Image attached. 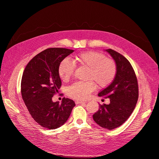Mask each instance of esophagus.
<instances>
[{
    "instance_id": "esophagus-1",
    "label": "esophagus",
    "mask_w": 159,
    "mask_h": 159,
    "mask_svg": "<svg viewBox=\"0 0 159 159\" xmlns=\"http://www.w3.org/2000/svg\"><path fill=\"white\" fill-rule=\"evenodd\" d=\"M75 103L76 104H84V103H86V102H82V101H79V100H76V102H75Z\"/></svg>"
}]
</instances>
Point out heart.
Instances as JSON below:
<instances>
[{
  "label": "heart",
  "instance_id": "obj_1",
  "mask_svg": "<svg viewBox=\"0 0 159 159\" xmlns=\"http://www.w3.org/2000/svg\"><path fill=\"white\" fill-rule=\"evenodd\" d=\"M75 65L88 69L87 82H76L67 89L69 97L78 100H85L95 89V84L99 88L108 87L114 79L117 67L115 61L107 58L104 54L93 51H87L76 55L73 57ZM75 66L68 59H64L58 67V74L64 81L71 78Z\"/></svg>",
  "mask_w": 159,
  "mask_h": 159
}]
</instances>
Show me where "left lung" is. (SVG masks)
<instances>
[{
  "label": "left lung",
  "instance_id": "obj_1",
  "mask_svg": "<svg viewBox=\"0 0 159 159\" xmlns=\"http://www.w3.org/2000/svg\"><path fill=\"white\" fill-rule=\"evenodd\" d=\"M106 51L115 61L117 72L111 84L98 94L99 97L109 98L110 104H99L93 119L102 128L112 130L123 125L134 111L138 99V84L130 62L112 49Z\"/></svg>",
  "mask_w": 159,
  "mask_h": 159
}]
</instances>
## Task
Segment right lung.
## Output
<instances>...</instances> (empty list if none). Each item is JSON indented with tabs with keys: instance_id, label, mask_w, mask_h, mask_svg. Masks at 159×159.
Wrapping results in <instances>:
<instances>
[{
	"instance_id": "right-lung-1",
	"label": "right lung",
	"mask_w": 159,
	"mask_h": 159,
	"mask_svg": "<svg viewBox=\"0 0 159 159\" xmlns=\"http://www.w3.org/2000/svg\"><path fill=\"white\" fill-rule=\"evenodd\" d=\"M74 52L65 48H49L29 61L22 75L21 93L30 115L43 127L55 129L64 125L75 103L64 98L61 104L53 102L61 81L58 74L60 62Z\"/></svg>"
}]
</instances>
